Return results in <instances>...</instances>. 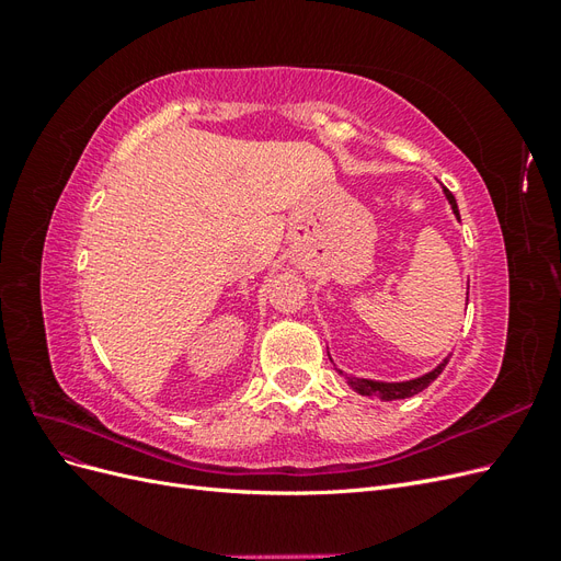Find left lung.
I'll use <instances>...</instances> for the list:
<instances>
[{
  "instance_id": "obj_1",
  "label": "left lung",
  "mask_w": 561,
  "mask_h": 561,
  "mask_svg": "<svg viewBox=\"0 0 561 561\" xmlns=\"http://www.w3.org/2000/svg\"><path fill=\"white\" fill-rule=\"evenodd\" d=\"M445 196H447V201H449V206H451L456 219H461V217H458L456 198H454V194L447 190V186H445ZM447 363H449V358H445L433 371H428V375H423V377H419V379H410V381H400V383H386V381H371V379H355V377H346V379H348V383H351L355 390H358L360 396L379 398V400H404V398H412V396L421 393V390L426 388V386H431L439 375H443V369H445ZM339 375H342V371H339Z\"/></svg>"
}]
</instances>
